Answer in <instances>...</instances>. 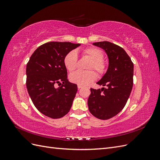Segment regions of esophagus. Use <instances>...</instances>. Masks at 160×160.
Listing matches in <instances>:
<instances>
[{
	"mask_svg": "<svg viewBox=\"0 0 160 160\" xmlns=\"http://www.w3.org/2000/svg\"><path fill=\"white\" fill-rule=\"evenodd\" d=\"M77 88H78V89H81V88H83V86H82V85H77Z\"/></svg>",
	"mask_w": 160,
	"mask_h": 160,
	"instance_id": "obj_1",
	"label": "esophagus"
}]
</instances>
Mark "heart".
Wrapping results in <instances>:
<instances>
[{"mask_svg":"<svg viewBox=\"0 0 160 160\" xmlns=\"http://www.w3.org/2000/svg\"><path fill=\"white\" fill-rule=\"evenodd\" d=\"M83 55L90 59V62L87 66L88 69H94L99 76L105 74L107 69L103 59V52L95 47H89L83 51ZM78 57L75 51H71L65 55L64 58V65L66 69L70 72L74 71L78 65ZM97 78V74L93 70L78 71L72 72L69 75V80L73 83L80 85H87Z\"/></svg>","mask_w":160,"mask_h":160,"instance_id":"b5f03b06","label":"heart"}]
</instances>
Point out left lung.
<instances>
[{"mask_svg":"<svg viewBox=\"0 0 160 160\" xmlns=\"http://www.w3.org/2000/svg\"><path fill=\"white\" fill-rule=\"evenodd\" d=\"M93 45L103 49L109 59L105 74L98 83L103 88H91L88 98L90 113L100 119H108L122 111L126 104L133 88V63L125 51L109 41Z\"/></svg>","mask_w":160,"mask_h":160,"instance_id":"left-lung-1","label":"left lung"}]
</instances>
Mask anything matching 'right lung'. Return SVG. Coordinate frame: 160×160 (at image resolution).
<instances>
[{
	"label": "right lung",
	"mask_w": 160,
	"mask_h": 160,
	"mask_svg": "<svg viewBox=\"0 0 160 160\" xmlns=\"http://www.w3.org/2000/svg\"><path fill=\"white\" fill-rule=\"evenodd\" d=\"M81 44L52 41L32 53L27 65V88L35 108L47 117L59 119L69 112L77 85L67 79L64 58ZM60 85L55 88V85Z\"/></svg>",
	"instance_id": "1"
}]
</instances>
